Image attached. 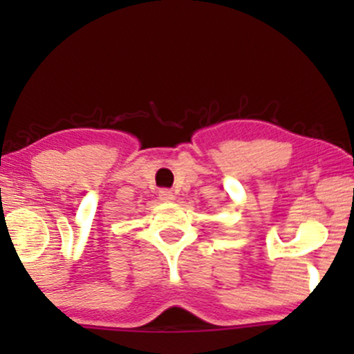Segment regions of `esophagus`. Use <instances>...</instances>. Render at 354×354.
I'll use <instances>...</instances> for the list:
<instances>
[{
	"label": "esophagus",
	"instance_id": "34e87169",
	"mask_svg": "<svg viewBox=\"0 0 354 354\" xmlns=\"http://www.w3.org/2000/svg\"><path fill=\"white\" fill-rule=\"evenodd\" d=\"M158 196H160L161 201H166V203L174 200V194L169 189H160V194H158Z\"/></svg>",
	"mask_w": 354,
	"mask_h": 354
}]
</instances>
